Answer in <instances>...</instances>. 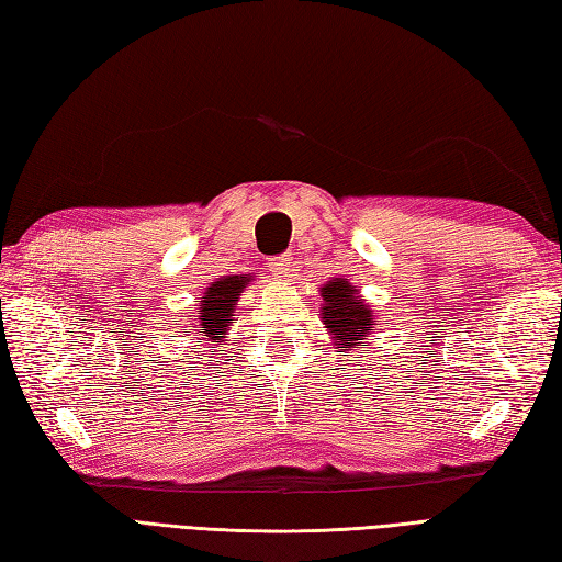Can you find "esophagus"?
I'll return each instance as SVG.
<instances>
[{
	"mask_svg": "<svg viewBox=\"0 0 562 562\" xmlns=\"http://www.w3.org/2000/svg\"><path fill=\"white\" fill-rule=\"evenodd\" d=\"M266 270L270 272L272 278L282 280V278L290 276V270H292V258H290V256H272V258H268Z\"/></svg>",
	"mask_w": 562,
	"mask_h": 562,
	"instance_id": "obj_1",
	"label": "esophagus"
}]
</instances>
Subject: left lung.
<instances>
[{
    "label": "left lung",
    "mask_w": 562,
    "mask_h": 562,
    "mask_svg": "<svg viewBox=\"0 0 562 562\" xmlns=\"http://www.w3.org/2000/svg\"><path fill=\"white\" fill-rule=\"evenodd\" d=\"M321 296H323V308H321V318L325 330L335 340L337 349H345L349 357L351 347L363 345L361 340H367L371 335L369 330L375 325L373 311L363 302L359 290H355L345 278H335L330 282H325L321 286Z\"/></svg>",
    "instance_id": "8db88e82"
}]
</instances>
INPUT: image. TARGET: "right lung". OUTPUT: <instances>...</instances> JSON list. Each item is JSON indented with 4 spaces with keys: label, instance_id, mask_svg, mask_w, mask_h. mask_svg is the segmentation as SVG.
Listing matches in <instances>:
<instances>
[{
    "label": "right lung",
    "instance_id": "right-lung-1",
    "mask_svg": "<svg viewBox=\"0 0 562 562\" xmlns=\"http://www.w3.org/2000/svg\"><path fill=\"white\" fill-rule=\"evenodd\" d=\"M249 282L251 276H225L207 286L205 294L201 296V316L199 325H195L203 335L205 347H213L211 342H225L227 330L234 321L232 316L234 311H237V302Z\"/></svg>",
    "mask_w": 562,
    "mask_h": 562
}]
</instances>
